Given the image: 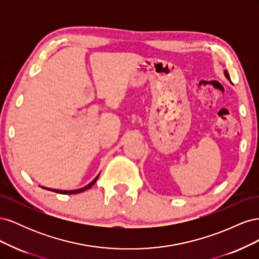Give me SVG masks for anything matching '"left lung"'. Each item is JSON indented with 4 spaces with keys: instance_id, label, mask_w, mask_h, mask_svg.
Wrapping results in <instances>:
<instances>
[{
    "instance_id": "1",
    "label": "left lung",
    "mask_w": 259,
    "mask_h": 259,
    "mask_svg": "<svg viewBox=\"0 0 259 259\" xmlns=\"http://www.w3.org/2000/svg\"><path fill=\"white\" fill-rule=\"evenodd\" d=\"M225 76L227 77V79H228V80L230 81V76H229V74H228V71H227V70H225Z\"/></svg>"
}]
</instances>
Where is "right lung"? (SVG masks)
<instances>
[{
  "mask_svg": "<svg viewBox=\"0 0 259 259\" xmlns=\"http://www.w3.org/2000/svg\"><path fill=\"white\" fill-rule=\"evenodd\" d=\"M98 177H99V175L93 180L92 183H90L88 186H85V187H83V188H80V189H76V190H57V189H50V188H45V187H42V188H44V189H48V190H51V191H54V192H57V193H62V194H73V193H80V192H84L85 190H88V189H90V188L95 184L96 182H97V179H98Z\"/></svg>",
  "mask_w": 259,
  "mask_h": 259,
  "instance_id": "1",
  "label": "right lung"
}]
</instances>
